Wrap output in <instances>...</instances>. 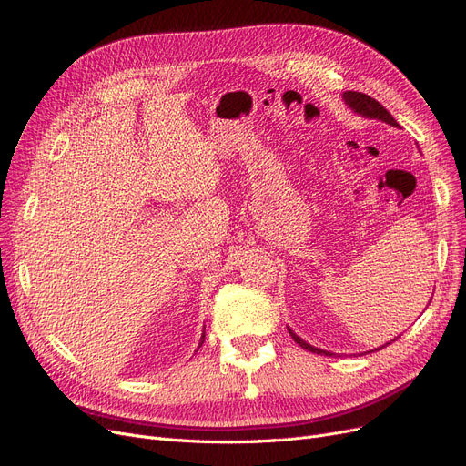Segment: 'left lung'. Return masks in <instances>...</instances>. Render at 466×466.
I'll list each match as a JSON object with an SVG mask.
<instances>
[{"label": "left lung", "mask_w": 466, "mask_h": 466, "mask_svg": "<svg viewBox=\"0 0 466 466\" xmlns=\"http://www.w3.org/2000/svg\"><path fill=\"white\" fill-rule=\"evenodd\" d=\"M342 100H345V105H349V108H352L356 114L363 116V117H370V119H380L384 121V124H389L392 127H400L398 121L392 117V114L384 108L380 103H377L375 98H371L370 95L366 93H358V91H345L342 93ZM291 339L297 342L299 347H302L305 350H310L314 354H326V356H331V352H326V350H319L312 345H309L307 340H302L299 335H295L289 328H288ZM387 345H390V342H387ZM382 349V347H380ZM380 349H375V350H380Z\"/></svg>", "instance_id": "8db88e82"}]
</instances>
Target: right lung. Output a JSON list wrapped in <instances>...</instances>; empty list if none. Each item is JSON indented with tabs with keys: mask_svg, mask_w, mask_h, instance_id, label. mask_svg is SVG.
I'll return each instance as SVG.
<instances>
[{
	"mask_svg": "<svg viewBox=\"0 0 466 466\" xmlns=\"http://www.w3.org/2000/svg\"><path fill=\"white\" fill-rule=\"evenodd\" d=\"M204 339H206V331H204V335H201V340H199V347L204 345Z\"/></svg>",
	"mask_w": 466,
	"mask_h": 466,
	"instance_id": "1",
	"label": "right lung"
}]
</instances>
